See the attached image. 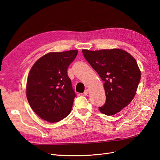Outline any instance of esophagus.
<instances>
[{"label": "esophagus", "mask_w": 160, "mask_h": 160, "mask_svg": "<svg viewBox=\"0 0 160 160\" xmlns=\"http://www.w3.org/2000/svg\"><path fill=\"white\" fill-rule=\"evenodd\" d=\"M88 93H89V90H88V89L85 90V91H84V95H87Z\"/></svg>", "instance_id": "1"}]
</instances>
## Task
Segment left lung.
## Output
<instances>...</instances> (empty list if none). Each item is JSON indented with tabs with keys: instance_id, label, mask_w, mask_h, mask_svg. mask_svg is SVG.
Masks as SVG:
<instances>
[{
	"instance_id": "left-lung-1",
	"label": "left lung",
	"mask_w": 160,
	"mask_h": 160,
	"mask_svg": "<svg viewBox=\"0 0 160 160\" xmlns=\"http://www.w3.org/2000/svg\"><path fill=\"white\" fill-rule=\"evenodd\" d=\"M82 52L104 81L106 101L99 111L107 115H115L130 103L136 93L141 79L136 61L119 49Z\"/></svg>"
}]
</instances>
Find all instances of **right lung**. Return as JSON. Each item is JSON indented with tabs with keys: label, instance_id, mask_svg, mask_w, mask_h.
Returning <instances> with one entry per match:
<instances>
[{
	"label": "right lung",
	"instance_id": "add662e5",
	"mask_svg": "<svg viewBox=\"0 0 160 160\" xmlns=\"http://www.w3.org/2000/svg\"><path fill=\"white\" fill-rule=\"evenodd\" d=\"M77 53V50L47 53L32 67L27 79V98L41 119L55 123L70 113L76 94L67 69Z\"/></svg>",
	"mask_w": 160,
	"mask_h": 160
}]
</instances>
